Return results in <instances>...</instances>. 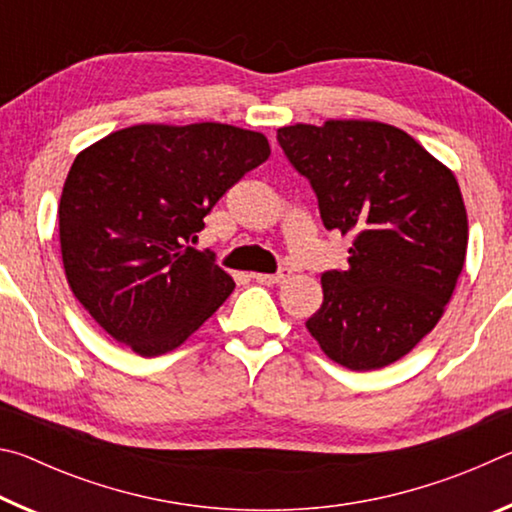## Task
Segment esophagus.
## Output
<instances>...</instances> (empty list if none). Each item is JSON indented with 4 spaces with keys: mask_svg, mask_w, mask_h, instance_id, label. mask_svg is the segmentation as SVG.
I'll use <instances>...</instances> for the list:
<instances>
[{
    "mask_svg": "<svg viewBox=\"0 0 512 512\" xmlns=\"http://www.w3.org/2000/svg\"><path fill=\"white\" fill-rule=\"evenodd\" d=\"M253 277H255V282H262V284H280V282L287 280V277H291V268L282 266L280 271L273 273V275H268V273H255Z\"/></svg>",
    "mask_w": 512,
    "mask_h": 512,
    "instance_id": "esophagus-1",
    "label": "esophagus"
}]
</instances>
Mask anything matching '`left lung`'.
Instances as JSON below:
<instances>
[{
  "label": "left lung",
  "mask_w": 512,
  "mask_h": 512,
  "mask_svg": "<svg viewBox=\"0 0 512 512\" xmlns=\"http://www.w3.org/2000/svg\"><path fill=\"white\" fill-rule=\"evenodd\" d=\"M277 142L316 192L325 228L354 237L348 271L320 277L323 305L309 334L350 370L402 359L436 327L465 264L454 173L381 121L284 126Z\"/></svg>",
  "instance_id": "8db88e82"
}]
</instances>
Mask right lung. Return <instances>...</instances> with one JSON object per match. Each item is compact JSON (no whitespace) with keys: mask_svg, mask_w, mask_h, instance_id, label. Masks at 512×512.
Listing matches in <instances>:
<instances>
[{"mask_svg":"<svg viewBox=\"0 0 512 512\" xmlns=\"http://www.w3.org/2000/svg\"><path fill=\"white\" fill-rule=\"evenodd\" d=\"M262 133L228 124H140L76 155L58 205L69 289L142 357L176 350L235 289L189 241L216 201L268 160Z\"/></svg>","mask_w":512,"mask_h":512,"instance_id":"right-lung-1","label":"right lung"}]
</instances>
